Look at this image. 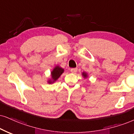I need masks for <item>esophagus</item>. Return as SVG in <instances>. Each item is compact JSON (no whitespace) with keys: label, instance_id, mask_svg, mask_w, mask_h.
<instances>
[{"label":"esophagus","instance_id":"1","mask_svg":"<svg viewBox=\"0 0 134 134\" xmlns=\"http://www.w3.org/2000/svg\"><path fill=\"white\" fill-rule=\"evenodd\" d=\"M71 72H72V73H75V72H76V71H77V68H71L70 70Z\"/></svg>","mask_w":134,"mask_h":134}]
</instances>
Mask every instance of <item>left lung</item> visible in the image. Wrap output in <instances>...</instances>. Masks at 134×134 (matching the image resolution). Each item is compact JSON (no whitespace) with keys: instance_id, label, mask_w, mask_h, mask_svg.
Segmentation results:
<instances>
[{"instance_id":"obj_1","label":"left lung","mask_w":134,"mask_h":134,"mask_svg":"<svg viewBox=\"0 0 134 134\" xmlns=\"http://www.w3.org/2000/svg\"><path fill=\"white\" fill-rule=\"evenodd\" d=\"M82 75H83V76H85V77H86V74L84 73V72H83V73H82Z\"/></svg>"}]
</instances>
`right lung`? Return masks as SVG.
<instances>
[{
	"instance_id": "add662e5",
	"label": "right lung",
	"mask_w": 134,
	"mask_h": 134,
	"mask_svg": "<svg viewBox=\"0 0 134 134\" xmlns=\"http://www.w3.org/2000/svg\"><path fill=\"white\" fill-rule=\"evenodd\" d=\"M63 71H64V70L63 69H62V68L59 66H57L54 68V69L52 72V77L53 80V82H54V81L57 80L58 78L61 75L63 72ZM48 82L49 83H51V82H52L49 81Z\"/></svg>"
}]
</instances>
